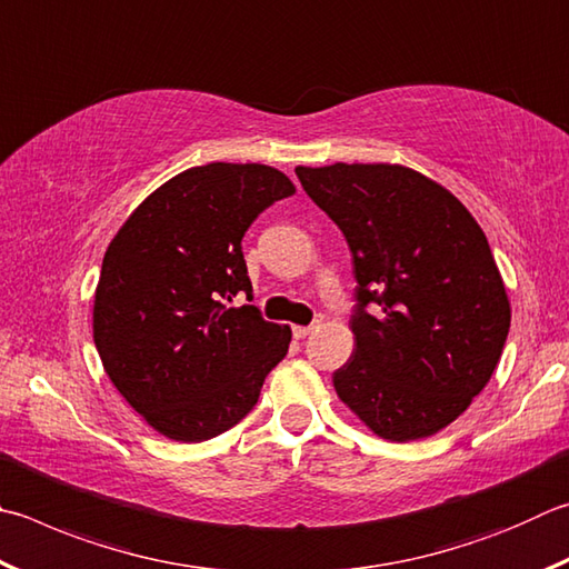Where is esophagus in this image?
Wrapping results in <instances>:
<instances>
[{
  "label": "esophagus",
  "instance_id": "obj_1",
  "mask_svg": "<svg viewBox=\"0 0 569 569\" xmlns=\"http://www.w3.org/2000/svg\"><path fill=\"white\" fill-rule=\"evenodd\" d=\"M308 333H313V326H293V336L296 338H306Z\"/></svg>",
  "mask_w": 569,
  "mask_h": 569
}]
</instances>
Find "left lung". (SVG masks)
Segmentation results:
<instances>
[{
  "label": "left lung",
  "instance_id": "obj_1",
  "mask_svg": "<svg viewBox=\"0 0 569 569\" xmlns=\"http://www.w3.org/2000/svg\"><path fill=\"white\" fill-rule=\"evenodd\" d=\"M353 253V358L338 398L386 440L450 426L488 386L510 330V301L470 211L422 173L390 163L298 167Z\"/></svg>",
  "mask_w": 569,
  "mask_h": 569
}]
</instances>
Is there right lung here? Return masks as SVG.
<instances>
[{"label": "right lung", "mask_w": 569, "mask_h": 569, "mask_svg": "<svg viewBox=\"0 0 569 569\" xmlns=\"http://www.w3.org/2000/svg\"><path fill=\"white\" fill-rule=\"evenodd\" d=\"M296 189L263 163H206L167 181L113 236L94 296V343L129 406L161 436L201 442L243 420L291 328L251 301L243 233Z\"/></svg>", "instance_id": "right-lung-1"}]
</instances>
